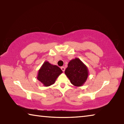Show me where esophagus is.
I'll return each instance as SVG.
<instances>
[{
    "label": "esophagus",
    "mask_w": 124,
    "mask_h": 124,
    "mask_svg": "<svg viewBox=\"0 0 124 124\" xmlns=\"http://www.w3.org/2000/svg\"><path fill=\"white\" fill-rule=\"evenodd\" d=\"M61 69L63 71V72H64V70H65V68L64 67H61Z\"/></svg>",
    "instance_id": "obj_1"
}]
</instances>
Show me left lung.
Instances as JSON below:
<instances>
[{
	"mask_svg": "<svg viewBox=\"0 0 124 124\" xmlns=\"http://www.w3.org/2000/svg\"><path fill=\"white\" fill-rule=\"evenodd\" d=\"M64 73L70 80V83L76 86L83 85L88 77L87 67L77 58L69 62Z\"/></svg>",
	"mask_w": 124,
	"mask_h": 124,
	"instance_id": "left-lung-1",
	"label": "left lung"
}]
</instances>
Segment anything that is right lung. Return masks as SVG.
Returning <instances> with one entry per match:
<instances>
[{
  "label": "right lung",
  "instance_id": "add662e5",
  "mask_svg": "<svg viewBox=\"0 0 124 124\" xmlns=\"http://www.w3.org/2000/svg\"><path fill=\"white\" fill-rule=\"evenodd\" d=\"M62 73V70L60 67L45 62L39 70L37 79L45 86H49L55 82Z\"/></svg>",
  "mask_w": 124,
  "mask_h": 124
}]
</instances>
